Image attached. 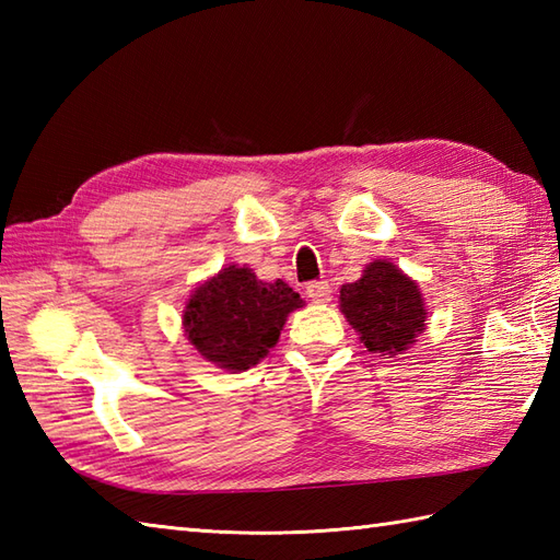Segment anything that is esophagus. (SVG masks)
<instances>
[{
    "label": "esophagus",
    "instance_id": "esophagus-1",
    "mask_svg": "<svg viewBox=\"0 0 560 560\" xmlns=\"http://www.w3.org/2000/svg\"><path fill=\"white\" fill-rule=\"evenodd\" d=\"M305 293L313 303H329L331 301V287L327 281H311L305 287Z\"/></svg>",
    "mask_w": 560,
    "mask_h": 560
}]
</instances>
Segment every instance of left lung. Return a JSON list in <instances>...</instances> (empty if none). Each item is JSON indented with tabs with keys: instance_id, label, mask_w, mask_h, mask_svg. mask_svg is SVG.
I'll use <instances>...</instances> for the list:
<instances>
[{
	"instance_id": "8db88e82",
	"label": "left lung",
	"mask_w": 560,
	"mask_h": 560,
	"mask_svg": "<svg viewBox=\"0 0 560 560\" xmlns=\"http://www.w3.org/2000/svg\"><path fill=\"white\" fill-rule=\"evenodd\" d=\"M341 313L368 351L397 355L425 327L423 299L416 283L392 261L375 259L363 277L339 291Z\"/></svg>"
}]
</instances>
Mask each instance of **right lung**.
I'll return each mask as SVG.
<instances>
[{
    "mask_svg": "<svg viewBox=\"0 0 560 560\" xmlns=\"http://www.w3.org/2000/svg\"><path fill=\"white\" fill-rule=\"evenodd\" d=\"M303 301L289 283H265L247 267H225L192 293L183 325L207 361L247 371L277 343L281 327Z\"/></svg>",
    "mask_w": 560,
    "mask_h": 560,
    "instance_id": "1",
    "label": "right lung"
}]
</instances>
